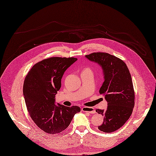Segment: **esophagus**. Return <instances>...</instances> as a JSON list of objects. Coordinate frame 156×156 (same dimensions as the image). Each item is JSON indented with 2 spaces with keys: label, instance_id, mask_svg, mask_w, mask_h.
I'll use <instances>...</instances> for the list:
<instances>
[{
  "label": "esophagus",
  "instance_id": "34e87169",
  "mask_svg": "<svg viewBox=\"0 0 156 156\" xmlns=\"http://www.w3.org/2000/svg\"><path fill=\"white\" fill-rule=\"evenodd\" d=\"M82 110L83 112H88L90 114H94L96 112L95 110L93 107H84L82 108Z\"/></svg>",
  "mask_w": 156,
  "mask_h": 156
}]
</instances>
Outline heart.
Listing matches in <instances>:
<instances>
[{"label": "heart", "instance_id": "obj_1", "mask_svg": "<svg viewBox=\"0 0 156 156\" xmlns=\"http://www.w3.org/2000/svg\"><path fill=\"white\" fill-rule=\"evenodd\" d=\"M87 70H89V71H91L90 69H88V68H87V69H85L84 70V71H87Z\"/></svg>", "mask_w": 156, "mask_h": 156}]
</instances>
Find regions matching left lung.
<instances>
[{"label": "left lung", "mask_w": 156, "mask_h": 156, "mask_svg": "<svg viewBox=\"0 0 156 156\" xmlns=\"http://www.w3.org/2000/svg\"><path fill=\"white\" fill-rule=\"evenodd\" d=\"M86 58L99 64L104 76L99 92L105 96L108 106L106 110H96L104 116L98 129L105 133L115 131L129 119L135 105V91L129 69L120 58L107 53H93Z\"/></svg>", "instance_id": "1"}]
</instances>
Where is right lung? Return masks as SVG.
<instances>
[{
	"label": "right lung",
	"mask_w": 156,
	"mask_h": 156,
	"mask_svg": "<svg viewBox=\"0 0 156 156\" xmlns=\"http://www.w3.org/2000/svg\"><path fill=\"white\" fill-rule=\"evenodd\" d=\"M77 60L73 57L45 59L35 64L25 77L23 96L28 113L36 125L49 134L65 130L80 111L77 106L55 105L63 73Z\"/></svg>",
	"instance_id": "1"
}]
</instances>
